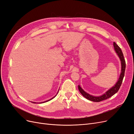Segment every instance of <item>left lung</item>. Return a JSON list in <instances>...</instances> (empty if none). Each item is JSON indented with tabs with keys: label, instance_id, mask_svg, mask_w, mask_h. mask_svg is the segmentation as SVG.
Masks as SVG:
<instances>
[{
	"label": "left lung",
	"instance_id": "1",
	"mask_svg": "<svg viewBox=\"0 0 134 134\" xmlns=\"http://www.w3.org/2000/svg\"><path fill=\"white\" fill-rule=\"evenodd\" d=\"M114 47L115 51L116 52L117 54L119 55V56L120 58V60L121 61V65H122V70H121V73L120 76V78L119 80H118L117 82L116 83L115 86H114L113 87H112L110 89H109L108 91H107L105 93H104V95H102L98 97H96V96H93L90 95H89V93H86L85 92L82 88L80 85H78V89H79V91L81 93L82 95L86 99H88L90 100L93 101V102H99L102 100H103L105 99H107L110 97H111L113 96L119 90L120 86L122 84L123 78L124 76V73H125V66H126V64H125V60L124 58V56L123 52L121 49L120 47L118 46L117 44L115 42H114Z\"/></svg>",
	"mask_w": 134,
	"mask_h": 134
}]
</instances>
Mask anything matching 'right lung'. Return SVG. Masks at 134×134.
<instances>
[{"label": "right lung", "mask_w": 134, "mask_h": 134, "mask_svg": "<svg viewBox=\"0 0 134 134\" xmlns=\"http://www.w3.org/2000/svg\"><path fill=\"white\" fill-rule=\"evenodd\" d=\"M55 96H54V97H55ZM54 97H53V98H51V99H49V100H46V101H45V102H42V103H45V102H48V101H49V100H51V99H52V98H54ZM32 103H35V102H32Z\"/></svg>", "instance_id": "obj_1"}]
</instances>
